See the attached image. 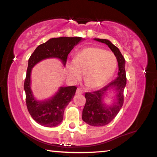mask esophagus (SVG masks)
Here are the masks:
<instances>
[{
  "label": "esophagus",
  "mask_w": 157,
  "mask_h": 157,
  "mask_svg": "<svg viewBox=\"0 0 157 157\" xmlns=\"http://www.w3.org/2000/svg\"><path fill=\"white\" fill-rule=\"evenodd\" d=\"M83 90H82L80 88H77V90H76V93L77 94H82V93H83Z\"/></svg>",
  "instance_id": "obj_1"
}]
</instances>
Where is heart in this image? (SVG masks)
<instances>
[{
    "mask_svg": "<svg viewBox=\"0 0 157 157\" xmlns=\"http://www.w3.org/2000/svg\"><path fill=\"white\" fill-rule=\"evenodd\" d=\"M114 53L98 47H88L79 51L73 62L67 64V74L74 81L85 73L84 82L90 88H98L110 80L117 67Z\"/></svg>",
    "mask_w": 157,
    "mask_h": 157,
    "instance_id": "heart-1",
    "label": "heart"
}]
</instances>
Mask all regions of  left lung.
Instances as JSON below:
<instances>
[{
  "mask_svg": "<svg viewBox=\"0 0 157 157\" xmlns=\"http://www.w3.org/2000/svg\"><path fill=\"white\" fill-rule=\"evenodd\" d=\"M95 40L108 45L116 56L119 66L118 77L115 80L98 90L85 93L86 104L82 111V119L90 126H103L109 124L115 117L124 104V90L126 85V75L125 70L126 61L118 48L109 40L99 38H95ZM110 87H115L118 92L117 101L113 107H106L102 103V98Z\"/></svg>",
  "mask_w": 157,
  "mask_h": 157,
  "instance_id": "left-lung-1",
  "label": "left lung"
}]
</instances>
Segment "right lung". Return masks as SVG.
I'll return each instance as SVG.
<instances>
[{"label": "right lung", "instance_id": "add662e5", "mask_svg": "<svg viewBox=\"0 0 157 157\" xmlns=\"http://www.w3.org/2000/svg\"><path fill=\"white\" fill-rule=\"evenodd\" d=\"M81 40L80 37L51 38L44 43L40 44L30 56L24 83L26 104L31 117L42 126L53 127L61 123L65 108L73 99L77 87L75 86L60 87L56 95L49 100L37 101L34 99L30 88L31 69L40 61L49 58L60 59L65 65L69 53Z\"/></svg>", "mask_w": 157, "mask_h": 157}]
</instances>
